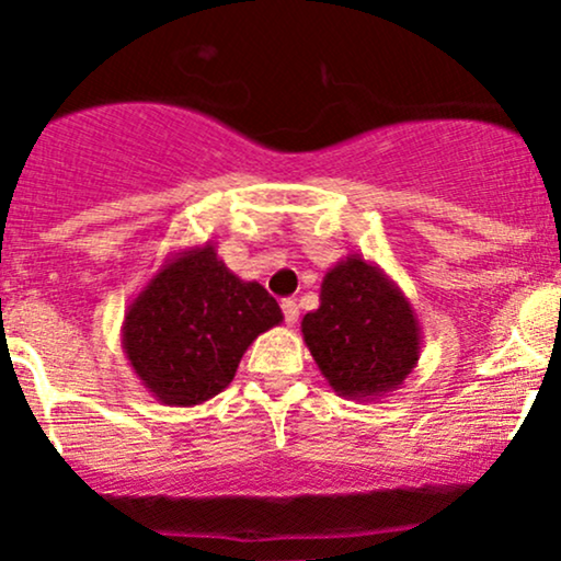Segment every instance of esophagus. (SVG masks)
I'll return each instance as SVG.
<instances>
[{
  "mask_svg": "<svg viewBox=\"0 0 561 561\" xmlns=\"http://www.w3.org/2000/svg\"><path fill=\"white\" fill-rule=\"evenodd\" d=\"M282 313H285V322L293 328V324L298 322V304H295L293 298H285L282 300Z\"/></svg>",
  "mask_w": 561,
  "mask_h": 561,
  "instance_id": "34e87169",
  "label": "esophagus"
}]
</instances>
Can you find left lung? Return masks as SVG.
Listing matches in <instances>:
<instances>
[{
	"label": "left lung",
	"mask_w": 561,
	"mask_h": 561,
	"mask_svg": "<svg viewBox=\"0 0 561 561\" xmlns=\"http://www.w3.org/2000/svg\"><path fill=\"white\" fill-rule=\"evenodd\" d=\"M300 332L330 389L346 399L389 397L421 359V322L408 295L354 252L324 274L319 309L306 313Z\"/></svg>",
	"instance_id": "1"
}]
</instances>
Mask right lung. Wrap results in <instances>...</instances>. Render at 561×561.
Here are the masks:
<instances>
[{
  "label": "right lung",
  "instance_id": "right-lung-1",
  "mask_svg": "<svg viewBox=\"0 0 561 561\" xmlns=\"http://www.w3.org/2000/svg\"><path fill=\"white\" fill-rule=\"evenodd\" d=\"M282 319L266 287L239 279L205 242L172 252L133 298L122 348L157 402L194 408L231 383L250 343Z\"/></svg>",
  "mask_w": 561,
  "mask_h": 561
}]
</instances>
